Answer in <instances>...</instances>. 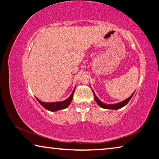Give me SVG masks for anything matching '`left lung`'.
Returning a JSON list of instances; mask_svg holds the SVG:
<instances>
[{
  "instance_id": "8db88e82",
  "label": "left lung",
  "mask_w": 159,
  "mask_h": 159,
  "mask_svg": "<svg viewBox=\"0 0 159 159\" xmlns=\"http://www.w3.org/2000/svg\"><path fill=\"white\" fill-rule=\"evenodd\" d=\"M92 91L93 92L94 94V100L96 101L97 104L99 105V107H101L103 109H113V110H116V109H121L122 107H124V106H126V104H128V102L130 101V99H131V97H133V95L134 94V93L131 95L130 97H128L127 99L124 100V101H121L120 102H118V103H116V104H106V103H104V102H102L101 100H100L98 97L96 96V94H94V92L93 91V89H92Z\"/></svg>"
}]
</instances>
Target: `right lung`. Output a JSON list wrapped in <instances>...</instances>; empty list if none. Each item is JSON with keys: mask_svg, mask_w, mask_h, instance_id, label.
I'll use <instances>...</instances> for the list:
<instances>
[{"mask_svg": "<svg viewBox=\"0 0 159 159\" xmlns=\"http://www.w3.org/2000/svg\"><path fill=\"white\" fill-rule=\"evenodd\" d=\"M75 88H76V86L75 87L74 89H73V92H72V94H70V96L68 97L67 99H65L64 101H62V102H50V103H48V102H43L42 101H40V100L38 99L37 97H36V99H37L39 103L42 105L44 108L47 109V110L50 111H57L61 110V109L67 108L68 106L71 104L72 100L73 98V95H74V93H75Z\"/></svg>", "mask_w": 159, "mask_h": 159, "instance_id": "right-lung-1", "label": "right lung"}]
</instances>
